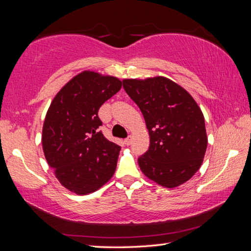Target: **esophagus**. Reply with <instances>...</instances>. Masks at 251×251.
<instances>
[{
	"mask_svg": "<svg viewBox=\"0 0 251 251\" xmlns=\"http://www.w3.org/2000/svg\"><path fill=\"white\" fill-rule=\"evenodd\" d=\"M124 143L126 144L127 146L130 145V143H131V136H129V137H127V138L125 139V141H124Z\"/></svg>",
	"mask_w": 251,
	"mask_h": 251,
	"instance_id": "esophagus-1",
	"label": "esophagus"
}]
</instances>
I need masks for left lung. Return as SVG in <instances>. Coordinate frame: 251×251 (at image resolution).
<instances>
[{
  "label": "left lung",
  "mask_w": 251,
  "mask_h": 251,
  "mask_svg": "<svg viewBox=\"0 0 251 251\" xmlns=\"http://www.w3.org/2000/svg\"><path fill=\"white\" fill-rule=\"evenodd\" d=\"M123 87L145 118L150 148L138 158L144 175L175 188L201 168L207 150L205 118L192 95L172 79H124Z\"/></svg>",
  "instance_id": "8db88e82"
}]
</instances>
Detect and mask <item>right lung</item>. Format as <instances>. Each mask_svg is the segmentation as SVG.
I'll use <instances>...</instances> for the list:
<instances>
[{
	"mask_svg": "<svg viewBox=\"0 0 251 251\" xmlns=\"http://www.w3.org/2000/svg\"><path fill=\"white\" fill-rule=\"evenodd\" d=\"M121 88L117 77L84 71L67 82L50 105L42 146L55 177L72 193H94L115 173L121 147L99 131V109Z\"/></svg>",
	"mask_w": 251,
	"mask_h": 251,
	"instance_id": "add662e5",
	"label": "right lung"
}]
</instances>
